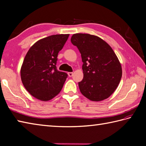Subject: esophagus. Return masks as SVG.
<instances>
[{"label": "esophagus", "mask_w": 146, "mask_h": 146, "mask_svg": "<svg viewBox=\"0 0 146 146\" xmlns=\"http://www.w3.org/2000/svg\"><path fill=\"white\" fill-rule=\"evenodd\" d=\"M68 76H69L70 77H71L73 76V72H68Z\"/></svg>", "instance_id": "esophagus-1"}]
</instances>
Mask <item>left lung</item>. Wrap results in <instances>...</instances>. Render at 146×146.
Instances as JSON below:
<instances>
[{
	"mask_svg": "<svg viewBox=\"0 0 146 146\" xmlns=\"http://www.w3.org/2000/svg\"><path fill=\"white\" fill-rule=\"evenodd\" d=\"M71 42L81 54L83 78L79 88L92 101L108 98L117 88L122 78V67L113 49L98 36L75 34Z\"/></svg>",
	"mask_w": 146,
	"mask_h": 146,
	"instance_id": "1",
	"label": "left lung"
}]
</instances>
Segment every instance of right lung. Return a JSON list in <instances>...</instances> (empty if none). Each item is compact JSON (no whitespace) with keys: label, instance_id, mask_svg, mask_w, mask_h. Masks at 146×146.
Instances as JSON below:
<instances>
[{"label":"right lung","instance_id":"1","mask_svg":"<svg viewBox=\"0 0 146 146\" xmlns=\"http://www.w3.org/2000/svg\"><path fill=\"white\" fill-rule=\"evenodd\" d=\"M69 35H56L35 43L24 58L21 69L22 82L37 99L48 101L61 90L68 74L57 70L58 54Z\"/></svg>","mask_w":146,"mask_h":146}]
</instances>
